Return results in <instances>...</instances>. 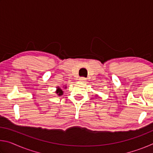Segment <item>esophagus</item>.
<instances>
[{"label":"esophagus","mask_w":153,"mask_h":153,"mask_svg":"<svg viewBox=\"0 0 153 153\" xmlns=\"http://www.w3.org/2000/svg\"><path fill=\"white\" fill-rule=\"evenodd\" d=\"M79 80L80 82H85L86 80V78H85L84 77H79Z\"/></svg>","instance_id":"esophagus-1"}]
</instances>
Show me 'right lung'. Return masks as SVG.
<instances>
[{"mask_svg":"<svg viewBox=\"0 0 153 153\" xmlns=\"http://www.w3.org/2000/svg\"><path fill=\"white\" fill-rule=\"evenodd\" d=\"M64 88H66L67 86H64ZM56 94H57V95H59V96H61V95H63V90H61V88L57 87V88H56Z\"/></svg>","mask_w":153,"mask_h":153,"instance_id":"add662e5","label":"right lung"}]
</instances>
